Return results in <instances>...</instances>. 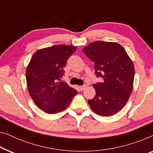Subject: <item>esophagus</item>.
Masks as SVG:
<instances>
[{
	"label": "esophagus",
	"instance_id": "esophagus-1",
	"mask_svg": "<svg viewBox=\"0 0 153 153\" xmlns=\"http://www.w3.org/2000/svg\"><path fill=\"white\" fill-rule=\"evenodd\" d=\"M86 88V85H83V86H79V89L81 90V91H82V90H84Z\"/></svg>",
	"mask_w": 153,
	"mask_h": 153
}]
</instances>
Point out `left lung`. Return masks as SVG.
<instances>
[{
  "label": "left lung",
  "mask_w": 153,
  "mask_h": 153,
  "mask_svg": "<svg viewBox=\"0 0 153 153\" xmlns=\"http://www.w3.org/2000/svg\"><path fill=\"white\" fill-rule=\"evenodd\" d=\"M94 62L96 74L103 82L94 84L96 96L88 100L94 112L101 117L117 114L126 105L133 89L134 67L132 60L117 42L96 41L82 49Z\"/></svg>",
  "instance_id": "8db88e82"
}]
</instances>
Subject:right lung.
I'll list each match as a JSON object with an SVG mask.
<instances>
[{
	"instance_id": "right-lung-1",
	"label": "right lung",
	"mask_w": 153,
	"mask_h": 153,
	"mask_svg": "<svg viewBox=\"0 0 153 153\" xmlns=\"http://www.w3.org/2000/svg\"><path fill=\"white\" fill-rule=\"evenodd\" d=\"M76 46L56 45L36 51L26 68L25 77L30 96L39 108L56 114L67 108L77 91L64 82L63 76L68 57Z\"/></svg>"
}]
</instances>
